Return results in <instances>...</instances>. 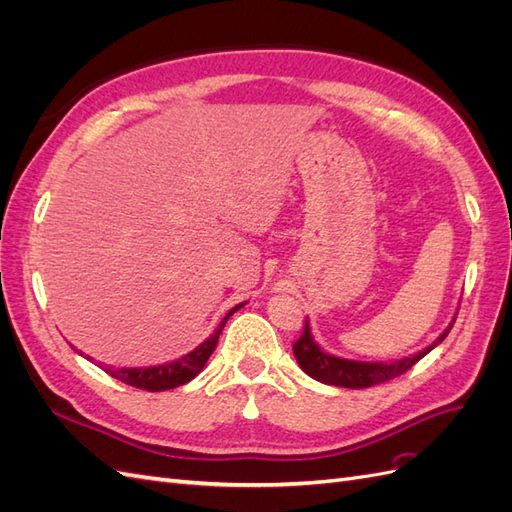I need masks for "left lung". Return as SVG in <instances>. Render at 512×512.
Segmentation results:
<instances>
[{"instance_id":"obj_1","label":"left lung","mask_w":512,"mask_h":512,"mask_svg":"<svg viewBox=\"0 0 512 512\" xmlns=\"http://www.w3.org/2000/svg\"><path fill=\"white\" fill-rule=\"evenodd\" d=\"M455 320L451 322V327ZM448 327L436 342L427 346L414 356H408V359H399L393 363H365V361H350V359H339V356L327 354L324 352L312 337V331H309V322L305 320V327L301 337L292 344L294 350V359H297L299 367L305 371L307 376H312L318 382L324 384H333V386H344V389H367V386L382 384L386 380H393L401 374L416 365L423 359L427 352L436 348L442 339L451 331Z\"/></svg>"}]
</instances>
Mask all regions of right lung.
I'll return each mask as SVG.
<instances>
[{
	"instance_id": "1",
	"label": "right lung",
	"mask_w": 512,
	"mask_h": 512,
	"mask_svg": "<svg viewBox=\"0 0 512 512\" xmlns=\"http://www.w3.org/2000/svg\"><path fill=\"white\" fill-rule=\"evenodd\" d=\"M241 305L232 307L230 312L224 316V320L220 322V327L213 331L211 337H207L203 344L196 346L192 352L183 354L181 359L173 361V363H164V365H153V367H121V369H113V367H104V371L108 376H113L121 382H126L130 386H136V389H143L149 393H158V391H168V389H177V386L190 382L192 378H196L200 371H203L205 363L209 361V356L213 354L215 346H218L220 333L224 329L226 320L237 312Z\"/></svg>"
}]
</instances>
